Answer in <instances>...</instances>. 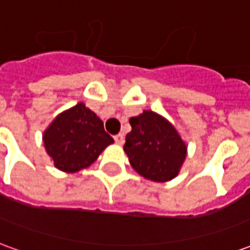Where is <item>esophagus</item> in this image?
Returning <instances> with one entry per match:
<instances>
[{
  "mask_svg": "<svg viewBox=\"0 0 250 250\" xmlns=\"http://www.w3.org/2000/svg\"><path fill=\"white\" fill-rule=\"evenodd\" d=\"M114 139L118 145H123V143H125V136H123V134H118V135H115Z\"/></svg>",
  "mask_w": 250,
  "mask_h": 250,
  "instance_id": "obj_1",
  "label": "esophagus"
}]
</instances>
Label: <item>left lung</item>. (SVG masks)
<instances>
[{
    "label": "left lung",
    "mask_w": 250,
    "mask_h": 250,
    "mask_svg": "<svg viewBox=\"0 0 250 250\" xmlns=\"http://www.w3.org/2000/svg\"><path fill=\"white\" fill-rule=\"evenodd\" d=\"M130 125L123 148L132 168L152 182L175 178L188 155V145L177 128L150 109L131 118Z\"/></svg>",
    "instance_id": "left-lung-1"
}]
</instances>
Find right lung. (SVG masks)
<instances>
[{
	"label": "right lung",
	"instance_id": "add662e5",
	"mask_svg": "<svg viewBox=\"0 0 250 250\" xmlns=\"http://www.w3.org/2000/svg\"><path fill=\"white\" fill-rule=\"evenodd\" d=\"M42 142L55 167L72 174L91 166L114 139L104 131L98 115L77 103L52 120Z\"/></svg>",
	"mask_w": 250,
	"mask_h": 250
}]
</instances>
